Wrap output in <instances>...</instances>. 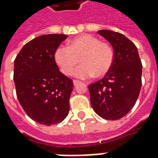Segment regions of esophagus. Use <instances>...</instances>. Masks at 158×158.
Masks as SVG:
<instances>
[{"instance_id":"1","label":"esophagus","mask_w":158,"mask_h":158,"mask_svg":"<svg viewBox=\"0 0 158 158\" xmlns=\"http://www.w3.org/2000/svg\"><path fill=\"white\" fill-rule=\"evenodd\" d=\"M73 85H74V86H77V85H79V84H81V82L79 81V80H73Z\"/></svg>"}]
</instances>
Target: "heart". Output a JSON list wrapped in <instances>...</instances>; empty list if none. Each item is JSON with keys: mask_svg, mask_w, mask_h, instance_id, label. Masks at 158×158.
Returning <instances> with one entry per match:
<instances>
[{"mask_svg": "<svg viewBox=\"0 0 158 158\" xmlns=\"http://www.w3.org/2000/svg\"><path fill=\"white\" fill-rule=\"evenodd\" d=\"M82 63L74 72L80 79L94 75L102 78L111 69L114 63V52L112 48L92 35H80L69 41V46L58 47L54 52V60L61 72L71 75L73 70Z\"/></svg>", "mask_w": 158, "mask_h": 158, "instance_id": "heart-1", "label": "heart"}]
</instances>
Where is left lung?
Wrapping results in <instances>:
<instances>
[{
  "label": "left lung",
  "mask_w": 158,
  "mask_h": 158,
  "mask_svg": "<svg viewBox=\"0 0 158 158\" xmlns=\"http://www.w3.org/2000/svg\"><path fill=\"white\" fill-rule=\"evenodd\" d=\"M114 48V63L102 79L89 85L92 108L100 117L115 121L135 106L141 87L142 64L134 43L120 32L100 30Z\"/></svg>",
  "instance_id": "left-lung-1"
}]
</instances>
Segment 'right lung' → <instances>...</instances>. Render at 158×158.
<instances>
[{
	"label": "right lung",
	"instance_id": "obj_1",
	"mask_svg": "<svg viewBox=\"0 0 158 158\" xmlns=\"http://www.w3.org/2000/svg\"><path fill=\"white\" fill-rule=\"evenodd\" d=\"M64 34L42 35L24 45L14 61L13 79L20 105L42 125L60 123L69 111L73 80L59 71L54 52Z\"/></svg>",
	"mask_w": 158,
	"mask_h": 158
}]
</instances>
